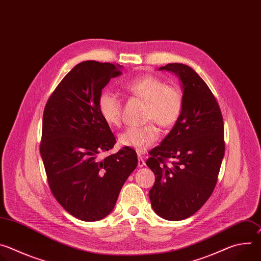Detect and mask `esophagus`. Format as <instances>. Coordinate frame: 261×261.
Wrapping results in <instances>:
<instances>
[{"label": "esophagus", "mask_w": 261, "mask_h": 261, "mask_svg": "<svg viewBox=\"0 0 261 261\" xmlns=\"http://www.w3.org/2000/svg\"><path fill=\"white\" fill-rule=\"evenodd\" d=\"M145 165V162H144V160H143V158L140 156V155H138V167H143Z\"/></svg>", "instance_id": "esophagus-1"}]
</instances>
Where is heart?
Segmentation results:
<instances>
[{
	"mask_svg": "<svg viewBox=\"0 0 261 261\" xmlns=\"http://www.w3.org/2000/svg\"><path fill=\"white\" fill-rule=\"evenodd\" d=\"M125 91L132 97L145 102L144 121H153L161 128H170L178 121L184 106L181 90L154 75L133 79L124 85ZM98 108L103 120L111 127L122 122V100L110 91H103L98 98ZM159 138V130L153 123L127 128L119 135L123 146L142 153Z\"/></svg>",
	"mask_w": 261,
	"mask_h": 261,
	"instance_id": "b5f03b06",
	"label": "heart"
}]
</instances>
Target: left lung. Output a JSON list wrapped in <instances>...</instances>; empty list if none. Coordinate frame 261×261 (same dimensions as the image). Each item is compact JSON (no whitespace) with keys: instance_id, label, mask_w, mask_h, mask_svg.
Segmentation results:
<instances>
[{"instance_id":"left-lung-1","label":"left lung","mask_w":261,"mask_h":261,"mask_svg":"<svg viewBox=\"0 0 261 261\" xmlns=\"http://www.w3.org/2000/svg\"><path fill=\"white\" fill-rule=\"evenodd\" d=\"M159 70L179 79L184 106L168 135L148 152L145 163L156 177L148 196L158 216L179 221L194 215L216 187L225 152L224 123L212 91L191 67L172 63Z\"/></svg>"}]
</instances>
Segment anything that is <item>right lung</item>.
Masks as SVG:
<instances>
[{"label": "right lung", "instance_id": "right-lung-1", "mask_svg": "<svg viewBox=\"0 0 261 261\" xmlns=\"http://www.w3.org/2000/svg\"><path fill=\"white\" fill-rule=\"evenodd\" d=\"M122 66L96 61L77 64L56 88L44 108L40 154L50 191L75 218L93 222L114 210L120 191L137 166V155L124 146L109 151L116 137L103 120L98 98Z\"/></svg>", "mask_w": 261, "mask_h": 261}]
</instances>
